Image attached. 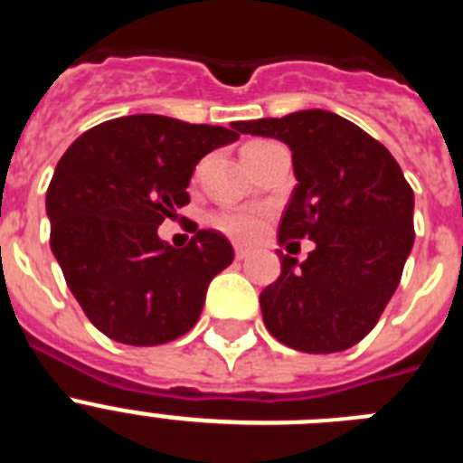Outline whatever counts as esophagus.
<instances>
[{"instance_id": "obj_1", "label": "esophagus", "mask_w": 463, "mask_h": 463, "mask_svg": "<svg viewBox=\"0 0 463 463\" xmlns=\"http://www.w3.org/2000/svg\"><path fill=\"white\" fill-rule=\"evenodd\" d=\"M234 252L236 260H245V257L250 255V248H248V245H234Z\"/></svg>"}]
</instances>
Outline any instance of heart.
<instances>
[{"label": "heart", "instance_id": "b5f03b06", "mask_svg": "<svg viewBox=\"0 0 463 463\" xmlns=\"http://www.w3.org/2000/svg\"><path fill=\"white\" fill-rule=\"evenodd\" d=\"M267 141H255L250 146H260ZM245 146V148H250ZM215 224L222 229L224 234L234 236L241 241H252L261 234L264 229V213L255 211V208H236V211H224L215 218Z\"/></svg>", "mask_w": 463, "mask_h": 463}]
</instances>
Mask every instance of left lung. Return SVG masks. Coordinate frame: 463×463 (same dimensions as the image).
Instances as JSON below:
<instances>
[{
    "label": "left lung",
    "instance_id": "8db88e82",
    "mask_svg": "<svg viewBox=\"0 0 463 463\" xmlns=\"http://www.w3.org/2000/svg\"><path fill=\"white\" fill-rule=\"evenodd\" d=\"M241 134L271 137L292 150L297 187L278 243L310 239L298 264L260 294L271 336L301 353H341L362 341L390 304L412 250L415 196L392 153L331 110L236 122Z\"/></svg>",
    "mask_w": 463,
    "mask_h": 463
}]
</instances>
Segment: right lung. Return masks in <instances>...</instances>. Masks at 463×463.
Listing matches in <instances>:
<instances>
[{
  "label": "right lung",
  "mask_w": 463,
  "mask_h": 463,
  "mask_svg": "<svg viewBox=\"0 0 463 463\" xmlns=\"http://www.w3.org/2000/svg\"><path fill=\"white\" fill-rule=\"evenodd\" d=\"M241 137L227 127L125 116L80 134L46 192L51 250L88 320L125 345H159L196 325L211 280L234 260L220 232L185 248L157 236L190 202L199 159Z\"/></svg>",
  "instance_id": "right-lung-1"
}]
</instances>
